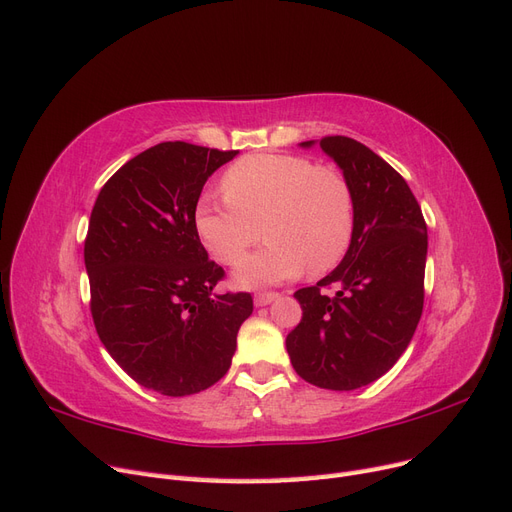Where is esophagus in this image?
Segmentation results:
<instances>
[{
    "label": "esophagus",
    "instance_id": "1",
    "mask_svg": "<svg viewBox=\"0 0 512 512\" xmlns=\"http://www.w3.org/2000/svg\"><path fill=\"white\" fill-rule=\"evenodd\" d=\"M277 297H280V294H277V292H258L256 297H254V303H256L258 307H265V305H269L271 301H275Z\"/></svg>",
    "mask_w": 512,
    "mask_h": 512
}]
</instances>
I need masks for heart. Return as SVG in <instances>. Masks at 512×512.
Returning <instances> with one entry per match:
<instances>
[{"mask_svg": "<svg viewBox=\"0 0 512 512\" xmlns=\"http://www.w3.org/2000/svg\"><path fill=\"white\" fill-rule=\"evenodd\" d=\"M222 192L226 203L203 198L194 213L209 254L222 265H237L260 239V226L269 239L239 265L241 286L294 280L303 269L318 277L350 250L356 200L348 177L335 166L290 153H254L226 170Z\"/></svg>", "mask_w": 512, "mask_h": 512, "instance_id": "b5f03b06", "label": "heart"}]
</instances>
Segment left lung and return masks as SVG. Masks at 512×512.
Wrapping results in <instances>:
<instances>
[{
  "label": "left lung",
  "mask_w": 512,
  "mask_h": 512,
  "mask_svg": "<svg viewBox=\"0 0 512 512\" xmlns=\"http://www.w3.org/2000/svg\"><path fill=\"white\" fill-rule=\"evenodd\" d=\"M320 147L352 185L356 228L337 269L294 292L303 318L286 350L305 382L354 391L397 363L421 320L427 224L406 179L378 153L348 136H324ZM327 287L338 288L333 298Z\"/></svg>",
  "instance_id": "8db88e82"
}]
</instances>
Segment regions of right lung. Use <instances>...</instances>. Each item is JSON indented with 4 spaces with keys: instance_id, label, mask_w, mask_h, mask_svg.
Wrapping results in <instances>:
<instances>
[{
    "instance_id": "1",
    "label": "right lung",
    "mask_w": 512,
    "mask_h": 512,
    "mask_svg": "<svg viewBox=\"0 0 512 512\" xmlns=\"http://www.w3.org/2000/svg\"><path fill=\"white\" fill-rule=\"evenodd\" d=\"M237 153L160 143L123 164L91 209L85 269L100 342L132 380L168 397L224 378L254 309L250 292H215L224 269L194 226L203 185Z\"/></svg>"
}]
</instances>
